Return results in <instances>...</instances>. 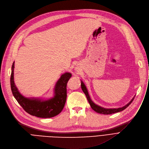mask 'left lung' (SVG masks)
I'll return each mask as SVG.
<instances>
[{
	"label": "left lung",
	"mask_w": 149,
	"mask_h": 149,
	"mask_svg": "<svg viewBox=\"0 0 149 149\" xmlns=\"http://www.w3.org/2000/svg\"><path fill=\"white\" fill-rule=\"evenodd\" d=\"M81 88H82V90L83 91V92L85 93L86 97V99L87 100H88L90 106L91 107V108L94 111H95L97 113H102V114H104V115H108V114H112V113H116V112H120V111H123L124 109H125L127 107H128L130 104L132 102V101L134 100V97L131 100V101L127 103L126 105H125V107H122V108H114V109H106V108H102L101 107H99L98 105H97V104H95L92 100L91 99H90V95L88 94V91H87L86 90V88L85 85L84 84V83L82 82H81Z\"/></svg>",
	"instance_id": "left-lung-1"
}]
</instances>
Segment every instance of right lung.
Here are the masks:
<instances>
[{
    "label": "right lung",
    "mask_w": 149,
    "mask_h": 149,
    "mask_svg": "<svg viewBox=\"0 0 149 149\" xmlns=\"http://www.w3.org/2000/svg\"><path fill=\"white\" fill-rule=\"evenodd\" d=\"M14 63L12 65L10 78L11 88L14 97L23 109L30 115L40 118L55 117L63 109L67 99V84L72 74L65 73L61 76L55 88V96L47 100L26 98L19 92L14 82Z\"/></svg>",
    "instance_id": "obj_1"
}]
</instances>
